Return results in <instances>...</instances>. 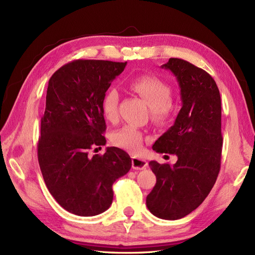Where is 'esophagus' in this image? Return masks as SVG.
Segmentation results:
<instances>
[{
  "mask_svg": "<svg viewBox=\"0 0 255 255\" xmlns=\"http://www.w3.org/2000/svg\"><path fill=\"white\" fill-rule=\"evenodd\" d=\"M148 167V161L139 157H133L132 159V168L136 170H143Z\"/></svg>",
  "mask_w": 255,
  "mask_h": 255,
  "instance_id": "esophagus-1",
  "label": "esophagus"
}]
</instances>
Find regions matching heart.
<instances>
[{
  "instance_id": "1",
  "label": "heart",
  "mask_w": 255,
  "mask_h": 255,
  "mask_svg": "<svg viewBox=\"0 0 255 255\" xmlns=\"http://www.w3.org/2000/svg\"><path fill=\"white\" fill-rule=\"evenodd\" d=\"M128 88L144 100L151 109L154 119L161 120L166 118L170 111L171 89L168 85L154 75H140L128 82ZM119 92L116 88H111L105 92L102 110L105 118L116 121L118 118ZM143 133L133 126H126L118 129L113 135V141L116 145L129 152H138L141 149Z\"/></svg>"
}]
</instances>
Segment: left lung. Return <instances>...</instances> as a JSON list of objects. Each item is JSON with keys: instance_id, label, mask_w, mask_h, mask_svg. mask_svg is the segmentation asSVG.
<instances>
[{"instance_id": "8db88e82", "label": "left lung", "mask_w": 255, "mask_h": 255, "mask_svg": "<svg viewBox=\"0 0 255 255\" xmlns=\"http://www.w3.org/2000/svg\"><path fill=\"white\" fill-rule=\"evenodd\" d=\"M163 69L176 78L182 109L174 125L153 144L158 153L175 154L174 165L149 166L156 184L146 207L156 217L176 220L201 204L217 180L221 163V99L212 76L186 60L169 58Z\"/></svg>"}]
</instances>
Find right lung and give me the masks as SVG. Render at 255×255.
Masks as SVG:
<instances>
[{
    "label": "right lung",
    "mask_w": 255,
    "mask_h": 255,
    "mask_svg": "<svg viewBox=\"0 0 255 255\" xmlns=\"http://www.w3.org/2000/svg\"><path fill=\"white\" fill-rule=\"evenodd\" d=\"M126 66L127 61L79 59L49 81L38 161L50 194L74 215L90 217L109 210L113 184L132 167L128 154L116 146L103 155L88 153L106 143L102 101Z\"/></svg>",
    "instance_id": "add662e5"
}]
</instances>
